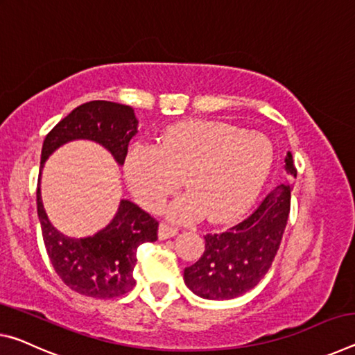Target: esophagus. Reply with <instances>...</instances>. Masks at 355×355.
Wrapping results in <instances>:
<instances>
[{"instance_id":"1","label":"esophagus","mask_w":355,"mask_h":355,"mask_svg":"<svg viewBox=\"0 0 355 355\" xmlns=\"http://www.w3.org/2000/svg\"><path fill=\"white\" fill-rule=\"evenodd\" d=\"M177 234H178V229L168 226V224H166V223L161 224V226H159V232H157V235H159L161 240H166V239H168V237H175Z\"/></svg>"}]
</instances>
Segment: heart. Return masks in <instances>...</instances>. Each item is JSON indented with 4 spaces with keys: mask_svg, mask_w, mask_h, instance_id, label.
I'll return each instance as SVG.
<instances>
[{
    "mask_svg": "<svg viewBox=\"0 0 355 355\" xmlns=\"http://www.w3.org/2000/svg\"><path fill=\"white\" fill-rule=\"evenodd\" d=\"M157 145L129 150L125 172L132 194L156 210L182 184L189 191L168 208L172 218L226 223L248 207L273 162L261 132L216 121H187L168 128Z\"/></svg>",
    "mask_w": 355,
    "mask_h": 355,
    "instance_id": "obj_1",
    "label": "heart"
}]
</instances>
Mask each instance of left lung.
Instances as JSON below:
<instances>
[{
    "instance_id": "left-lung-1",
    "label": "left lung",
    "mask_w": 355,
    "mask_h": 355,
    "mask_svg": "<svg viewBox=\"0 0 355 355\" xmlns=\"http://www.w3.org/2000/svg\"><path fill=\"white\" fill-rule=\"evenodd\" d=\"M286 171L297 177L292 155ZM291 211V187L279 184L243 221L224 232L205 235V251L184 268V283L199 297L229 300L257 286L272 267Z\"/></svg>"
}]
</instances>
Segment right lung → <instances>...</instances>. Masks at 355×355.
<instances>
[{
  "mask_svg": "<svg viewBox=\"0 0 355 355\" xmlns=\"http://www.w3.org/2000/svg\"><path fill=\"white\" fill-rule=\"evenodd\" d=\"M136 132L137 118L132 107L110 101H89L76 107L44 139L41 172L44 162L56 148L77 139L101 144L121 166L126 159L129 140ZM36 198L44 245L56 275L67 288L94 299H114L136 286L132 272L137 263V248L157 240L159 224L153 216L131 200L123 199L109 226L93 237L71 239L50 224L39 184Z\"/></svg>",
  "mask_w": 355,
  "mask_h": 355,
  "instance_id": "add662e5",
  "label": "right lung"
}]
</instances>
